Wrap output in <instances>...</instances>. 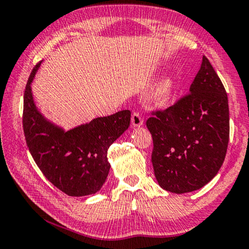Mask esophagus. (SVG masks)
<instances>
[{
	"label": "esophagus",
	"instance_id": "obj_1",
	"mask_svg": "<svg viewBox=\"0 0 249 249\" xmlns=\"http://www.w3.org/2000/svg\"><path fill=\"white\" fill-rule=\"evenodd\" d=\"M131 121H132V125L134 126V127H140V126L143 125V118L137 112L133 113Z\"/></svg>",
	"mask_w": 249,
	"mask_h": 249
}]
</instances>
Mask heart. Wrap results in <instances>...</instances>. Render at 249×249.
Listing matches in <instances>:
<instances>
[{
	"instance_id": "b5f03b06",
	"label": "heart",
	"mask_w": 249,
	"mask_h": 249,
	"mask_svg": "<svg viewBox=\"0 0 249 249\" xmlns=\"http://www.w3.org/2000/svg\"><path fill=\"white\" fill-rule=\"evenodd\" d=\"M176 90V80L172 75H166L162 78L153 91V99L159 105H165L172 98Z\"/></svg>"
}]
</instances>
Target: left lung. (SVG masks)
Here are the masks:
<instances>
[{
	"label": "left lung",
	"instance_id": "1",
	"mask_svg": "<svg viewBox=\"0 0 249 249\" xmlns=\"http://www.w3.org/2000/svg\"><path fill=\"white\" fill-rule=\"evenodd\" d=\"M189 91L146 121L155 178L161 188L179 195L216 177L229 142L227 92L205 55Z\"/></svg>",
	"mask_w": 249,
	"mask_h": 249
}]
</instances>
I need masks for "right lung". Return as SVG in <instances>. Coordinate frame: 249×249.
Segmentation results:
<instances>
[{
  "label": "right lung",
  "instance_id": "obj_1",
  "mask_svg": "<svg viewBox=\"0 0 249 249\" xmlns=\"http://www.w3.org/2000/svg\"><path fill=\"white\" fill-rule=\"evenodd\" d=\"M40 64L29 77L23 99V131L30 153L59 190L71 196L94 195L108 176L107 151L128 128L131 112L121 110L65 131L48 121L33 101L31 84Z\"/></svg>",
  "mask_w": 249,
  "mask_h": 249
}]
</instances>
